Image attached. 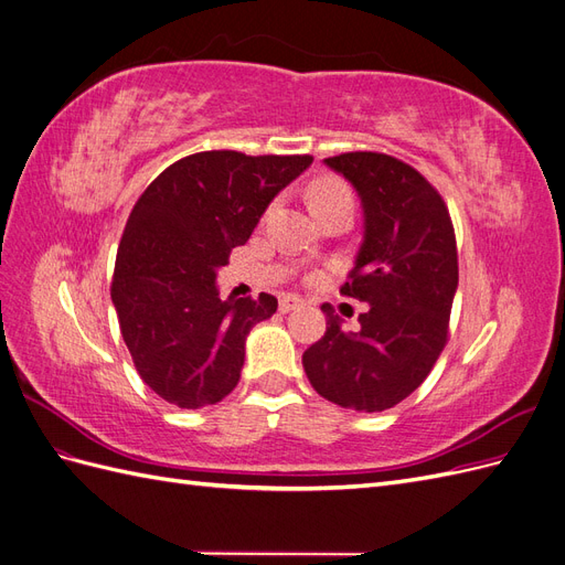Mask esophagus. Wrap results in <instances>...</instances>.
I'll use <instances>...</instances> for the list:
<instances>
[{"mask_svg":"<svg viewBox=\"0 0 565 565\" xmlns=\"http://www.w3.org/2000/svg\"><path fill=\"white\" fill-rule=\"evenodd\" d=\"M303 301L297 297V295H282L280 297V313H289V311H295V309H299Z\"/></svg>","mask_w":565,"mask_h":565,"instance_id":"34e87169","label":"esophagus"}]
</instances>
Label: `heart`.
<instances>
[{
	"label": "heart",
	"instance_id": "b5f03b06",
	"mask_svg": "<svg viewBox=\"0 0 565 565\" xmlns=\"http://www.w3.org/2000/svg\"><path fill=\"white\" fill-rule=\"evenodd\" d=\"M339 198H351V193L347 191V185L339 183V181H318L311 188L313 210L320 207V204H324V202H332V200H339Z\"/></svg>",
	"mask_w": 565,
	"mask_h": 565
}]
</instances>
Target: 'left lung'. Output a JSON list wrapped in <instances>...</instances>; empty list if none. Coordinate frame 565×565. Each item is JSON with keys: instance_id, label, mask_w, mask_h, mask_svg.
I'll return each instance as SVG.
<instances>
[{"instance_id": "8db88e82", "label": "left lung", "mask_w": 565, "mask_h": 565, "mask_svg": "<svg viewBox=\"0 0 565 565\" xmlns=\"http://www.w3.org/2000/svg\"><path fill=\"white\" fill-rule=\"evenodd\" d=\"M363 204V243L341 295L370 303L361 330L344 332L324 309L328 330L303 351L311 386L341 407L382 413L407 398L448 341L457 292L450 212L417 169L384 152L324 160Z\"/></svg>"}]
</instances>
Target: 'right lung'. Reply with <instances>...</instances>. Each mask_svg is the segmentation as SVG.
Masks as SVG:
<instances>
[{"label": "right lung", "instance_id": "obj_1", "mask_svg": "<svg viewBox=\"0 0 565 565\" xmlns=\"http://www.w3.org/2000/svg\"><path fill=\"white\" fill-rule=\"evenodd\" d=\"M311 162L204 150L169 164L134 204L110 297L136 372L162 401L198 409L241 382L245 339L278 299H221L216 270Z\"/></svg>", "mask_w": 565, "mask_h": 565}]
</instances>
